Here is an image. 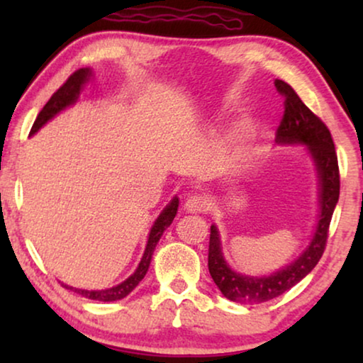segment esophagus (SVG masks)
Instances as JSON below:
<instances>
[{"instance_id":"34e87169","label":"esophagus","mask_w":363,"mask_h":363,"mask_svg":"<svg viewBox=\"0 0 363 363\" xmlns=\"http://www.w3.org/2000/svg\"><path fill=\"white\" fill-rule=\"evenodd\" d=\"M211 203H210V198L206 195H191L186 198V203H185V208L190 213H203V211H208L210 210Z\"/></svg>"}]
</instances>
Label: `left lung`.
I'll use <instances>...</instances> for the list:
<instances>
[{"mask_svg":"<svg viewBox=\"0 0 363 363\" xmlns=\"http://www.w3.org/2000/svg\"><path fill=\"white\" fill-rule=\"evenodd\" d=\"M277 92L284 97V116L276 132L277 143H304L314 158L320 185V215L317 228L307 250L289 266L272 272L271 276H245L228 266L221 252L220 235L216 226H211L210 247H208V269L226 299L240 304H261L276 299L292 286L304 279L314 269L324 255L329 225L334 215L340 193V175L337 152L330 130L324 122L301 101L289 84L276 79Z\"/></svg>","mask_w":363,"mask_h":363,"instance_id":"8db88e82","label":"left lung"}]
</instances>
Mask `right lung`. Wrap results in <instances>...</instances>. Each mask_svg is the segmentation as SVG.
Returning <instances> with one entry per match:
<instances>
[{
    "label": "right lung",
    "mask_w": 363,
    "mask_h": 363,
    "mask_svg": "<svg viewBox=\"0 0 363 363\" xmlns=\"http://www.w3.org/2000/svg\"><path fill=\"white\" fill-rule=\"evenodd\" d=\"M91 74H92L91 69H79V71L71 74V77H69L67 81L64 82L62 86L52 94L46 106L43 107V111L38 113V117L33 123V128H31V132H29V135H34V133H36L39 128H41L48 121H51V118L56 116V113H59L61 111H64L66 107L71 106V104L76 102L79 94H81L82 86L89 81ZM177 210H178V198L175 196L170 201V205H168L165 210L160 213V216L157 218V221L153 223L150 235H148L145 252H143L140 264H138L135 272H133V274L128 277V279L121 282V284L116 286V287H111V289H104V291H86V289H76V287L66 286V284H62V286L66 287V289H71L74 292H77V294H81V296L87 297V299H92V301L112 302V301L123 299V297L130 294V292L138 286V282H140L143 277H145L147 271H148V266H150V261H152V255H153V251H155L157 242L160 241L163 231H165L167 228L172 225L173 218H175V215H177Z\"/></svg>",
    "instance_id": "right-lung-1"
}]
</instances>
